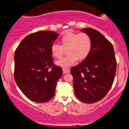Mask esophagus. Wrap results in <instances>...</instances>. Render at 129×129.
<instances>
[{
  "label": "esophagus",
  "instance_id": "esophagus-1",
  "mask_svg": "<svg viewBox=\"0 0 129 129\" xmlns=\"http://www.w3.org/2000/svg\"><path fill=\"white\" fill-rule=\"evenodd\" d=\"M63 73H70V69L69 68H63L62 69Z\"/></svg>",
  "mask_w": 129,
  "mask_h": 129
}]
</instances>
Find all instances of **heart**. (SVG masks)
I'll return each mask as SVG.
<instances>
[{"label":"heart","mask_w":129,"mask_h":129,"mask_svg":"<svg viewBox=\"0 0 129 129\" xmlns=\"http://www.w3.org/2000/svg\"><path fill=\"white\" fill-rule=\"evenodd\" d=\"M61 45L54 44L51 47V54L59 59L67 50V55L62 59L56 62L57 66L66 67L76 63L78 59L84 60L88 56L92 47L91 39L85 33L67 32L60 38Z\"/></svg>","instance_id":"obj_1"}]
</instances>
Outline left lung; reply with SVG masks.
<instances>
[{
  "mask_svg": "<svg viewBox=\"0 0 129 129\" xmlns=\"http://www.w3.org/2000/svg\"><path fill=\"white\" fill-rule=\"evenodd\" d=\"M89 35L92 47L88 56L71 68L76 96L81 101L94 103L105 97L113 85L116 70L113 47L101 33L91 28L82 29Z\"/></svg>",
  "mask_w": 129,
  "mask_h": 129,
  "instance_id": "8db88e82",
  "label": "left lung"
}]
</instances>
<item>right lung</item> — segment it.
I'll return each mask as SVG.
<instances>
[{
  "label": "right lung",
  "mask_w": 129,
  "mask_h": 129,
  "mask_svg": "<svg viewBox=\"0 0 129 129\" xmlns=\"http://www.w3.org/2000/svg\"><path fill=\"white\" fill-rule=\"evenodd\" d=\"M59 35L51 31L29 34L14 53V77L22 92L32 101L46 103L54 96L62 70L55 66L51 47Z\"/></svg>",
  "instance_id": "right-lung-1"
}]
</instances>
